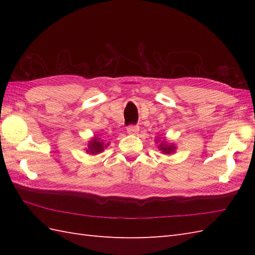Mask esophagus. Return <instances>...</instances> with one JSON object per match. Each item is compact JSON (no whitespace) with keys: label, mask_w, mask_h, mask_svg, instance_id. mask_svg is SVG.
Instances as JSON below:
<instances>
[{"label":"esophagus","mask_w":255,"mask_h":255,"mask_svg":"<svg viewBox=\"0 0 255 255\" xmlns=\"http://www.w3.org/2000/svg\"><path fill=\"white\" fill-rule=\"evenodd\" d=\"M139 131V127L134 126V125H130V126L127 127V132L129 134H137Z\"/></svg>","instance_id":"1"}]
</instances>
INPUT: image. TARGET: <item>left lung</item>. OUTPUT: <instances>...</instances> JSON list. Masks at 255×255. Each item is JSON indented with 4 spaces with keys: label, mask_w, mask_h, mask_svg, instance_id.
Segmentation results:
<instances>
[{
    "label": "left lung",
    "mask_w": 255,
    "mask_h": 255,
    "mask_svg": "<svg viewBox=\"0 0 255 255\" xmlns=\"http://www.w3.org/2000/svg\"><path fill=\"white\" fill-rule=\"evenodd\" d=\"M159 150L162 151V153H165V154H171L175 151L176 147L173 143H166V142H163L162 141L160 144H159Z\"/></svg>",
    "instance_id": "1"
}]
</instances>
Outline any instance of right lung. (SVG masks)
<instances>
[{
    "label": "right lung",
    "mask_w": 255,
    "mask_h": 255,
    "mask_svg": "<svg viewBox=\"0 0 255 255\" xmlns=\"http://www.w3.org/2000/svg\"><path fill=\"white\" fill-rule=\"evenodd\" d=\"M110 143H105L104 140H102L99 137H94L88 144V149H86V152L90 154H99L104 151V149L107 148V145Z\"/></svg>",
    "instance_id": "obj_1"
}]
</instances>
